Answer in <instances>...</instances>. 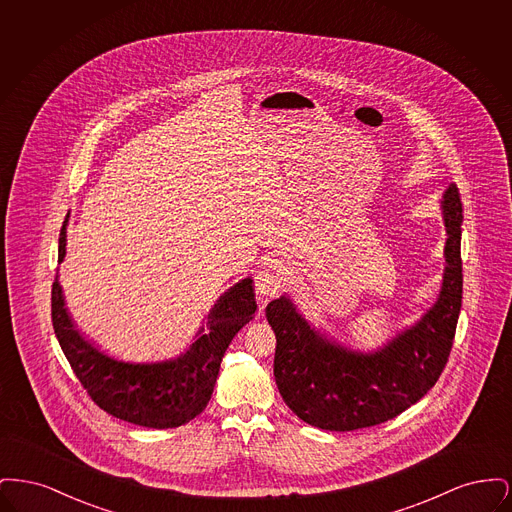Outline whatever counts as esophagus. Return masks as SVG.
<instances>
[{"label":"esophagus","instance_id":"esophagus-1","mask_svg":"<svg viewBox=\"0 0 512 512\" xmlns=\"http://www.w3.org/2000/svg\"><path fill=\"white\" fill-rule=\"evenodd\" d=\"M286 284V267L280 259H267L255 274V290L261 297L280 292Z\"/></svg>","mask_w":512,"mask_h":512}]
</instances>
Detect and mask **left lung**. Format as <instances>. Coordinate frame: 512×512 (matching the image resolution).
Listing matches in <instances>:
<instances>
[{
    "mask_svg": "<svg viewBox=\"0 0 512 512\" xmlns=\"http://www.w3.org/2000/svg\"><path fill=\"white\" fill-rule=\"evenodd\" d=\"M441 215L447 242L438 299L382 347L363 353L328 338L288 295L268 303V324L276 334V386L303 422L330 432L376 426L434 388L447 365L463 301V203L457 184L443 192Z\"/></svg>",
    "mask_w": 512,
    "mask_h": 512,
    "instance_id": "8db88e82",
    "label": "left lung"
}]
</instances>
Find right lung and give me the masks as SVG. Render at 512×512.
Returning a JSON list of instances; mask_svg holds the SVG:
<instances>
[{
  "label": "right lung",
  "instance_id": "1",
  "mask_svg": "<svg viewBox=\"0 0 512 512\" xmlns=\"http://www.w3.org/2000/svg\"><path fill=\"white\" fill-rule=\"evenodd\" d=\"M67 226L69 215L59 234V263L67 253ZM255 311L253 280L244 278L220 295L186 353L159 363H124L99 351L74 328L59 274L51 288L53 330L84 390L105 413L157 430L178 428L207 407L224 351Z\"/></svg>",
  "mask_w": 512,
  "mask_h": 512
}]
</instances>
